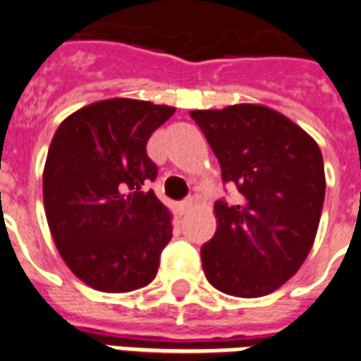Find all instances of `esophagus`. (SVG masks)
<instances>
[{"instance_id":"34e87169","label":"esophagus","mask_w":361,"mask_h":361,"mask_svg":"<svg viewBox=\"0 0 361 361\" xmlns=\"http://www.w3.org/2000/svg\"><path fill=\"white\" fill-rule=\"evenodd\" d=\"M191 206H192V199L181 200V202H180V210H181V214H185L187 210H191Z\"/></svg>"}]
</instances>
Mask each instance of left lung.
Masks as SVG:
<instances>
[{"label":"left lung","mask_w":361,"mask_h":361,"mask_svg":"<svg viewBox=\"0 0 361 361\" xmlns=\"http://www.w3.org/2000/svg\"><path fill=\"white\" fill-rule=\"evenodd\" d=\"M191 117L224 181L242 195L238 204H214L216 235L200 247L206 279L227 295H269L299 271L314 244L326 195L320 147L261 104L195 109Z\"/></svg>","instance_id":"1"}]
</instances>
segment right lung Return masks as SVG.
<instances>
[{"mask_svg":"<svg viewBox=\"0 0 361 361\" xmlns=\"http://www.w3.org/2000/svg\"><path fill=\"white\" fill-rule=\"evenodd\" d=\"M176 107L111 98L60 123L43 170V204L52 240L77 279L126 293L155 279L172 216L147 181L157 164L145 145Z\"/></svg>","mask_w":361,"mask_h":361,"instance_id":"right-lung-1","label":"right lung"}]
</instances>
